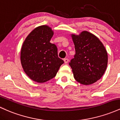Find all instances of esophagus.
Segmentation results:
<instances>
[{"label": "esophagus", "mask_w": 120, "mask_h": 120, "mask_svg": "<svg viewBox=\"0 0 120 120\" xmlns=\"http://www.w3.org/2000/svg\"><path fill=\"white\" fill-rule=\"evenodd\" d=\"M64 63H65V64H67V63H68V61H69V60L68 59H64Z\"/></svg>", "instance_id": "1"}]
</instances>
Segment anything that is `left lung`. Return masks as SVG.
I'll use <instances>...</instances> for the list:
<instances>
[{
  "label": "left lung",
  "instance_id": "left-lung-1",
  "mask_svg": "<svg viewBox=\"0 0 120 120\" xmlns=\"http://www.w3.org/2000/svg\"><path fill=\"white\" fill-rule=\"evenodd\" d=\"M75 53L69 65L74 79L81 84L88 85L100 79L108 64V54L99 39L87 31L79 35L71 34Z\"/></svg>",
  "mask_w": 120,
  "mask_h": 120
}]
</instances>
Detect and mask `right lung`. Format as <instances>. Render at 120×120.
<instances>
[{"label":"right lung","instance_id":"right-lung-1","mask_svg":"<svg viewBox=\"0 0 120 120\" xmlns=\"http://www.w3.org/2000/svg\"><path fill=\"white\" fill-rule=\"evenodd\" d=\"M53 31L47 25L37 27L25 39L21 49L22 67L30 79L44 83L55 77L64 61L57 55L55 45L50 43Z\"/></svg>","mask_w":120,"mask_h":120}]
</instances>
